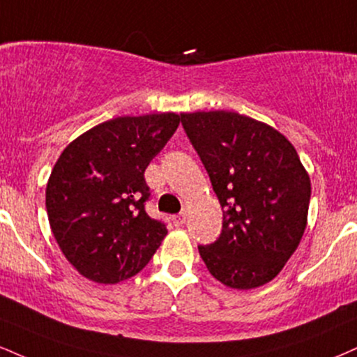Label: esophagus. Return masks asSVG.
<instances>
[{
	"mask_svg": "<svg viewBox=\"0 0 357 357\" xmlns=\"http://www.w3.org/2000/svg\"><path fill=\"white\" fill-rule=\"evenodd\" d=\"M184 222H186V213H179V214H176V216H173V225L176 227L183 226Z\"/></svg>",
	"mask_w": 357,
	"mask_h": 357,
	"instance_id": "obj_1",
	"label": "esophagus"
}]
</instances>
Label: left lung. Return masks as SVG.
<instances>
[{
    "mask_svg": "<svg viewBox=\"0 0 357 357\" xmlns=\"http://www.w3.org/2000/svg\"><path fill=\"white\" fill-rule=\"evenodd\" d=\"M181 123L222 208L218 241L197 248L206 268L233 289L273 281L307 225L311 181L294 146L234 111L181 113Z\"/></svg>",
    "mask_w": 357,
    "mask_h": 357,
    "instance_id": "obj_1",
    "label": "left lung"
}]
</instances>
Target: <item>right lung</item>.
I'll list each match as a JSON object with an SVG mask.
<instances>
[{
    "label": "right lung",
    "instance_id": "right-lung-1",
    "mask_svg": "<svg viewBox=\"0 0 357 357\" xmlns=\"http://www.w3.org/2000/svg\"><path fill=\"white\" fill-rule=\"evenodd\" d=\"M181 116H119L71 141L51 171L46 211L64 257L100 284L130 279L167 234L144 209V171L178 130Z\"/></svg>",
    "mask_w": 357,
    "mask_h": 357
}]
</instances>
